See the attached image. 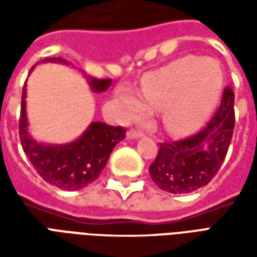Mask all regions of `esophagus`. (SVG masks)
Listing matches in <instances>:
<instances>
[{
  "label": "esophagus",
  "mask_w": 257,
  "mask_h": 257,
  "mask_svg": "<svg viewBox=\"0 0 257 257\" xmlns=\"http://www.w3.org/2000/svg\"><path fill=\"white\" fill-rule=\"evenodd\" d=\"M142 136H143V132L139 131V129H129L128 134H126L128 139H139Z\"/></svg>",
  "instance_id": "obj_1"
}]
</instances>
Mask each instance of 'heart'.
Wrapping results in <instances>:
<instances>
[{
    "label": "heart",
    "mask_w": 257,
    "mask_h": 257,
    "mask_svg": "<svg viewBox=\"0 0 257 257\" xmlns=\"http://www.w3.org/2000/svg\"><path fill=\"white\" fill-rule=\"evenodd\" d=\"M221 79L216 60L186 56L147 75L142 93L125 86L118 95L131 117H143L150 108L161 110L164 128L186 135L198 129L213 111Z\"/></svg>",
    "instance_id": "heart-1"
}]
</instances>
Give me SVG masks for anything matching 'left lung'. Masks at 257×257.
<instances>
[{"label": "left lung", "instance_id": "8db88e82", "mask_svg": "<svg viewBox=\"0 0 257 257\" xmlns=\"http://www.w3.org/2000/svg\"><path fill=\"white\" fill-rule=\"evenodd\" d=\"M235 125L234 92L227 86L215 115L198 134L164 142L149 168L153 182L172 194L193 193L213 179L227 156Z\"/></svg>", "mask_w": 257, "mask_h": 257}]
</instances>
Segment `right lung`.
<instances>
[{
	"mask_svg": "<svg viewBox=\"0 0 257 257\" xmlns=\"http://www.w3.org/2000/svg\"><path fill=\"white\" fill-rule=\"evenodd\" d=\"M44 62L68 64L64 59H45ZM93 92H104L111 79L88 77ZM26 82L22 93L19 118L20 143L37 173L45 182L62 190H79L93 183L106 167L112 149L125 138V128L103 122H92L82 136L67 145H44L34 140L27 131Z\"/></svg>",
	"mask_w": 257,
	"mask_h": 257,
	"instance_id": "obj_1",
	"label": "right lung"
}]
</instances>
